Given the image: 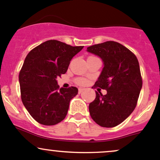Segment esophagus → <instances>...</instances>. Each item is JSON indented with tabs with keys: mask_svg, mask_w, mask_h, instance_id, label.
<instances>
[{
	"mask_svg": "<svg viewBox=\"0 0 160 160\" xmlns=\"http://www.w3.org/2000/svg\"><path fill=\"white\" fill-rule=\"evenodd\" d=\"M83 91V88H79V90H78V93H81Z\"/></svg>",
	"mask_w": 160,
	"mask_h": 160,
	"instance_id": "esophagus-1",
	"label": "esophagus"
}]
</instances>
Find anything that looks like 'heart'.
Wrapping results in <instances>:
<instances>
[{
    "label": "heart",
    "mask_w": 160,
    "mask_h": 160,
    "mask_svg": "<svg viewBox=\"0 0 160 160\" xmlns=\"http://www.w3.org/2000/svg\"><path fill=\"white\" fill-rule=\"evenodd\" d=\"M77 83L80 85H85V84H87V80L83 78H79V79H77Z\"/></svg>",
    "instance_id": "obj_1"
}]
</instances>
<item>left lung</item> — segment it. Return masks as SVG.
<instances>
[{
  "instance_id": "8db88e82",
  "label": "left lung",
  "mask_w": 160,
  "mask_h": 160,
  "mask_svg": "<svg viewBox=\"0 0 160 160\" xmlns=\"http://www.w3.org/2000/svg\"><path fill=\"white\" fill-rule=\"evenodd\" d=\"M87 51L100 57L103 69L94 88L96 98L89 105L91 118L102 127H114L123 122L137 104L142 85L139 61L128 48L115 41H106L87 48ZM93 88V87H92Z\"/></svg>"
}]
</instances>
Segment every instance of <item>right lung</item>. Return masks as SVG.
<instances>
[{"label":"right lung","mask_w":160,"mask_h":160,"mask_svg":"<svg viewBox=\"0 0 160 160\" xmlns=\"http://www.w3.org/2000/svg\"><path fill=\"white\" fill-rule=\"evenodd\" d=\"M83 48L50 40L27 55L19 73L21 100L39 123L56 125L66 117L78 89L60 88L57 78L66 73L71 59Z\"/></svg>","instance_id":"obj_1"}]
</instances>
